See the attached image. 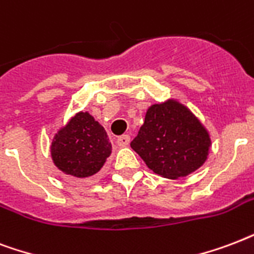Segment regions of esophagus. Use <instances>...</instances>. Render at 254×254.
I'll use <instances>...</instances> for the list:
<instances>
[{"mask_svg":"<svg viewBox=\"0 0 254 254\" xmlns=\"http://www.w3.org/2000/svg\"><path fill=\"white\" fill-rule=\"evenodd\" d=\"M129 135H122V136H119L117 139V143L119 147H126V145L129 144Z\"/></svg>","mask_w":254,"mask_h":254,"instance_id":"1","label":"esophagus"}]
</instances>
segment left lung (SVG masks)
Segmentation results:
<instances>
[{
  "label": "left lung",
  "mask_w": 254,
  "mask_h": 254,
  "mask_svg": "<svg viewBox=\"0 0 254 254\" xmlns=\"http://www.w3.org/2000/svg\"><path fill=\"white\" fill-rule=\"evenodd\" d=\"M131 148L155 174L179 179L205 163L211 137L186 106L170 99L147 110Z\"/></svg>",
  "instance_id": "left-lung-1"
}]
</instances>
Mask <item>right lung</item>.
Returning a JSON list of instances; mask_svg holds the SVG:
<instances>
[{
	"instance_id": "obj_1",
	"label": "right lung",
	"mask_w": 254,
	"mask_h": 254,
	"mask_svg": "<svg viewBox=\"0 0 254 254\" xmlns=\"http://www.w3.org/2000/svg\"><path fill=\"white\" fill-rule=\"evenodd\" d=\"M107 132L86 111H80L56 133L52 141V159L71 179L94 176L111 155Z\"/></svg>"
}]
</instances>
